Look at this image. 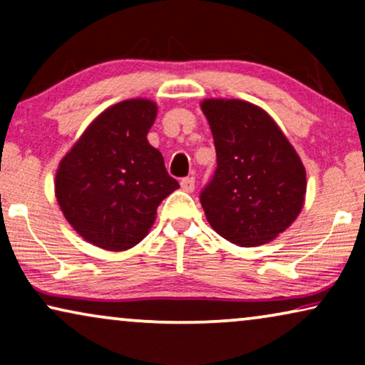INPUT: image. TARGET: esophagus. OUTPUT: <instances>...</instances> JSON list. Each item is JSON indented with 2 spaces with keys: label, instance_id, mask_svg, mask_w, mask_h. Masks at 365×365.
<instances>
[{
  "label": "esophagus",
  "instance_id": "34e87169",
  "mask_svg": "<svg viewBox=\"0 0 365 365\" xmlns=\"http://www.w3.org/2000/svg\"><path fill=\"white\" fill-rule=\"evenodd\" d=\"M181 189L186 192L194 191V178H182L181 179Z\"/></svg>",
  "mask_w": 365,
  "mask_h": 365
}]
</instances>
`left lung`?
<instances>
[{"mask_svg": "<svg viewBox=\"0 0 365 365\" xmlns=\"http://www.w3.org/2000/svg\"><path fill=\"white\" fill-rule=\"evenodd\" d=\"M211 126L217 168L201 204L219 236L241 247L276 239L301 212L306 169L274 119L241 99L201 103Z\"/></svg>", "mask_w": 365, "mask_h": 365, "instance_id": "1", "label": "left lung"}]
</instances>
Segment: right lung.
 <instances>
[{"instance_id":"obj_1","label":"right lung","mask_w":365,"mask_h":365,"mask_svg":"<svg viewBox=\"0 0 365 365\" xmlns=\"http://www.w3.org/2000/svg\"><path fill=\"white\" fill-rule=\"evenodd\" d=\"M158 106L128 99L89 124L56 171L59 207L84 241L126 251L148 236L158 206L179 187L148 143Z\"/></svg>"}]
</instances>
